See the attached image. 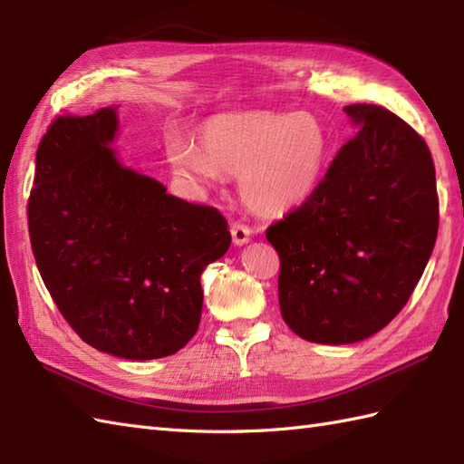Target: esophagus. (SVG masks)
<instances>
[{
  "instance_id": "esophagus-1",
  "label": "esophagus",
  "mask_w": 464,
  "mask_h": 464,
  "mask_svg": "<svg viewBox=\"0 0 464 464\" xmlns=\"http://www.w3.org/2000/svg\"><path fill=\"white\" fill-rule=\"evenodd\" d=\"M251 227L249 225H245V223H241V221H237V223H233L231 225V235H233V243L235 245H245V243H249V239H251Z\"/></svg>"
}]
</instances>
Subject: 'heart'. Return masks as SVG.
<instances>
[{"label":"heart","instance_id":"b5f03b06","mask_svg":"<svg viewBox=\"0 0 464 464\" xmlns=\"http://www.w3.org/2000/svg\"><path fill=\"white\" fill-rule=\"evenodd\" d=\"M197 143L171 141L167 161L195 187L239 175V191L253 211L281 215L319 189L331 157V137L309 111L223 113L207 120Z\"/></svg>","mask_w":464,"mask_h":464}]
</instances>
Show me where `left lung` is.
I'll use <instances>...</instances> for the list:
<instances>
[{
  "label": "left lung",
  "mask_w": 464,
  "mask_h": 464,
  "mask_svg": "<svg viewBox=\"0 0 464 464\" xmlns=\"http://www.w3.org/2000/svg\"><path fill=\"white\" fill-rule=\"evenodd\" d=\"M359 133L319 189L267 229L281 317L301 339L347 344L397 317L435 247L439 197L425 140L379 105L344 107Z\"/></svg>",
  "instance_id": "obj_1"
}]
</instances>
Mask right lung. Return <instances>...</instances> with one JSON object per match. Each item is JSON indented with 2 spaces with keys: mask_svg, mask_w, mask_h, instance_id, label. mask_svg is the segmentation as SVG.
<instances>
[{
  "mask_svg": "<svg viewBox=\"0 0 464 464\" xmlns=\"http://www.w3.org/2000/svg\"><path fill=\"white\" fill-rule=\"evenodd\" d=\"M117 107L59 115L35 155L27 225L59 313L113 357H169L197 333L201 273L231 245L225 217L123 167Z\"/></svg>",
  "mask_w": 464,
  "mask_h": 464,
  "instance_id": "1",
  "label": "right lung"
}]
</instances>
